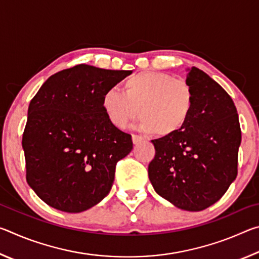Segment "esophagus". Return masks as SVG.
<instances>
[{"mask_svg": "<svg viewBox=\"0 0 259 259\" xmlns=\"http://www.w3.org/2000/svg\"><path fill=\"white\" fill-rule=\"evenodd\" d=\"M144 142V138L140 137V136L138 135H133V143L135 144V145H138V144L143 143Z\"/></svg>", "mask_w": 259, "mask_h": 259, "instance_id": "obj_1", "label": "esophagus"}]
</instances>
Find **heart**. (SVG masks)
I'll use <instances>...</instances> for the list:
<instances>
[{
  "label": "heart",
  "mask_w": 259,
  "mask_h": 259,
  "mask_svg": "<svg viewBox=\"0 0 259 259\" xmlns=\"http://www.w3.org/2000/svg\"><path fill=\"white\" fill-rule=\"evenodd\" d=\"M193 106L194 94L186 81L150 71L129 77L123 84V94L108 89L102 98L104 113L114 126L126 128L139 112V129L160 137L181 131Z\"/></svg>",
  "instance_id": "b5f03b06"
}]
</instances>
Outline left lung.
<instances>
[{"mask_svg":"<svg viewBox=\"0 0 259 259\" xmlns=\"http://www.w3.org/2000/svg\"><path fill=\"white\" fill-rule=\"evenodd\" d=\"M194 106L177 134L152 140L155 156L148 177L175 207L201 211L225 194L238 175L241 129L230 95L203 71L187 68Z\"/></svg>","mask_w":259,"mask_h":259,"instance_id":"8db88e82","label":"left lung"}]
</instances>
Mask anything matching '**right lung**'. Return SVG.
I'll list each match as a JSON object with an SVG mask.
<instances>
[{"label":"right lung","mask_w":259,"mask_h":259,"mask_svg":"<svg viewBox=\"0 0 259 259\" xmlns=\"http://www.w3.org/2000/svg\"><path fill=\"white\" fill-rule=\"evenodd\" d=\"M130 74L76 65L51 75L30 100L21 143L26 179L50 207L82 212L111 191L133 140L108 121L102 98Z\"/></svg>","instance_id":"1"}]
</instances>
